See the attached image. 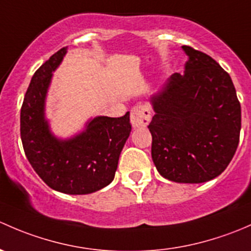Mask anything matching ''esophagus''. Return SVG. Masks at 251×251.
I'll use <instances>...</instances> for the list:
<instances>
[{
	"mask_svg": "<svg viewBox=\"0 0 251 251\" xmlns=\"http://www.w3.org/2000/svg\"><path fill=\"white\" fill-rule=\"evenodd\" d=\"M151 121V110L147 105H136L130 111V122L134 128L146 126Z\"/></svg>",
	"mask_w": 251,
	"mask_h": 251,
	"instance_id": "1",
	"label": "esophagus"
}]
</instances>
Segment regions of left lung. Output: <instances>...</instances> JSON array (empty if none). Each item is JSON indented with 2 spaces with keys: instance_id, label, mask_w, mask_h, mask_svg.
I'll use <instances>...</instances> for the list:
<instances>
[{
  "instance_id": "1",
  "label": "left lung",
  "mask_w": 251,
  "mask_h": 251,
  "mask_svg": "<svg viewBox=\"0 0 251 251\" xmlns=\"http://www.w3.org/2000/svg\"><path fill=\"white\" fill-rule=\"evenodd\" d=\"M188 60L151 97V154L159 174L201 183L221 174L236 153L241 104L229 75L205 53L182 46Z\"/></svg>"
}]
</instances>
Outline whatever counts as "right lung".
Masks as SVG:
<instances>
[{
    "label": "right lung",
    "mask_w": 251,
    "mask_h": 251,
    "mask_svg": "<svg viewBox=\"0 0 251 251\" xmlns=\"http://www.w3.org/2000/svg\"><path fill=\"white\" fill-rule=\"evenodd\" d=\"M66 49L53 54L31 78L20 111V136L26 158L49 187L68 195H88L113 180L131 125L126 112L117 118L98 116L70 139L51 134L45 116L46 98Z\"/></svg>",
    "instance_id": "add662e5"
}]
</instances>
